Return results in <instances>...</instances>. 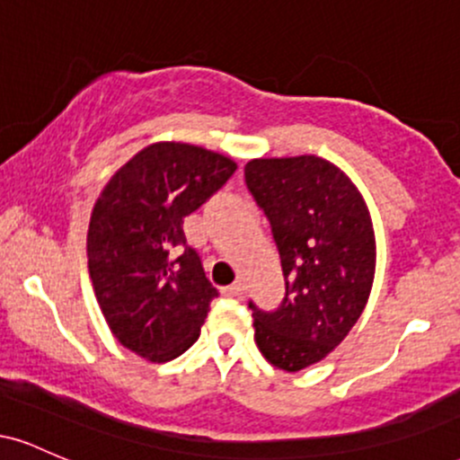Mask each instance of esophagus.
I'll return each instance as SVG.
<instances>
[{"label":"esophagus","instance_id":"esophagus-1","mask_svg":"<svg viewBox=\"0 0 460 460\" xmlns=\"http://www.w3.org/2000/svg\"><path fill=\"white\" fill-rule=\"evenodd\" d=\"M242 292H244V285H242V281H235V283H231V285H226V288H223L225 296H240Z\"/></svg>","mask_w":460,"mask_h":460}]
</instances>
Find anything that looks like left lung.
I'll return each instance as SVG.
<instances>
[{"label": "left lung", "mask_w": 460, "mask_h": 460, "mask_svg": "<svg viewBox=\"0 0 460 460\" xmlns=\"http://www.w3.org/2000/svg\"><path fill=\"white\" fill-rule=\"evenodd\" d=\"M244 179L285 279L277 309L248 300L255 341L272 366L298 372L340 346L366 309L376 268L372 220L355 183L322 157L252 160Z\"/></svg>", "instance_id": "1"}]
</instances>
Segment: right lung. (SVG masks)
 <instances>
[{
  "label": "right lung",
  "mask_w": 460,
  "mask_h": 460,
  "mask_svg": "<svg viewBox=\"0 0 460 460\" xmlns=\"http://www.w3.org/2000/svg\"><path fill=\"white\" fill-rule=\"evenodd\" d=\"M220 153L155 142L120 166L94 203L88 270L114 337L153 363L171 361L200 335L218 289L188 246L183 218L235 172Z\"/></svg>",
  "instance_id": "add662e5"
}]
</instances>
